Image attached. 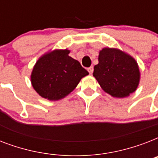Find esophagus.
Returning a JSON list of instances; mask_svg holds the SVG:
<instances>
[{"instance_id":"34e87169","label":"esophagus","mask_w":158,"mask_h":158,"mask_svg":"<svg viewBox=\"0 0 158 158\" xmlns=\"http://www.w3.org/2000/svg\"><path fill=\"white\" fill-rule=\"evenodd\" d=\"M88 71H89V73L90 74H93V72H94V67L91 66V67H89V68H88Z\"/></svg>"}]
</instances>
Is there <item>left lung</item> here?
<instances>
[{"label":"left lung","mask_w":158,"mask_h":158,"mask_svg":"<svg viewBox=\"0 0 158 158\" xmlns=\"http://www.w3.org/2000/svg\"><path fill=\"white\" fill-rule=\"evenodd\" d=\"M93 74L106 93L119 98L134 93L140 80L137 61L116 48H105L100 51L98 64L94 66Z\"/></svg>","instance_id":"left-lung-1"}]
</instances>
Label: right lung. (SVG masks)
<instances>
[{"label":"right lung","mask_w":158,"mask_h":158,"mask_svg":"<svg viewBox=\"0 0 158 158\" xmlns=\"http://www.w3.org/2000/svg\"><path fill=\"white\" fill-rule=\"evenodd\" d=\"M69 51L54 50L38 60L31 74L33 89L50 101L64 98L77 87L89 72L78 60L69 56Z\"/></svg>","instance_id":"right-lung-1"}]
</instances>
